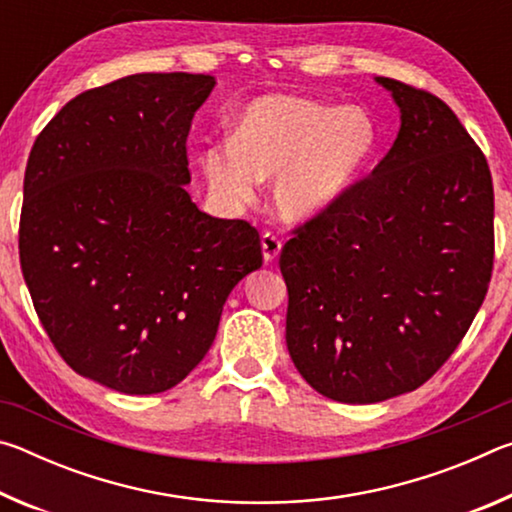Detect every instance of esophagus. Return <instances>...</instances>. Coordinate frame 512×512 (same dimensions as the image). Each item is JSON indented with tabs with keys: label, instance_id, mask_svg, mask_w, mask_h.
<instances>
[{
	"label": "esophagus",
	"instance_id": "1",
	"mask_svg": "<svg viewBox=\"0 0 512 512\" xmlns=\"http://www.w3.org/2000/svg\"><path fill=\"white\" fill-rule=\"evenodd\" d=\"M280 250H282V241L277 239L273 232H266L262 237V253L266 262H273V259L280 255Z\"/></svg>",
	"mask_w": 512,
	"mask_h": 512
}]
</instances>
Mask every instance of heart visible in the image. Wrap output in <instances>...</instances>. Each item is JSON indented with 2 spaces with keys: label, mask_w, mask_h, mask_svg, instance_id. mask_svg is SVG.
Listing matches in <instances>:
<instances>
[{
  "label": "heart",
  "mask_w": 512,
  "mask_h": 512,
  "mask_svg": "<svg viewBox=\"0 0 512 512\" xmlns=\"http://www.w3.org/2000/svg\"><path fill=\"white\" fill-rule=\"evenodd\" d=\"M375 119L361 106H329L296 94H266L241 112L232 142L203 155L223 201L248 205L262 180H275L287 221H309L339 201L377 151Z\"/></svg>",
  "instance_id": "heart-1"
}]
</instances>
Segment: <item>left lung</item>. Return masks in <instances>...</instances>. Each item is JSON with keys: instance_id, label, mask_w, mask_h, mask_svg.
<instances>
[{"instance_id": "1", "label": "left lung", "mask_w": 512, "mask_h": 512, "mask_svg": "<svg viewBox=\"0 0 512 512\" xmlns=\"http://www.w3.org/2000/svg\"><path fill=\"white\" fill-rule=\"evenodd\" d=\"M400 133L370 176L282 248L287 348L329 400L411 393L452 357L483 305L495 259L485 155L433 94L377 76Z\"/></svg>"}]
</instances>
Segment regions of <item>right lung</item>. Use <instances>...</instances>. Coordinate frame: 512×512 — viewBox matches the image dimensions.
Wrapping results in <instances>:
<instances>
[{"label": "right lung", "instance_id": "obj_1", "mask_svg": "<svg viewBox=\"0 0 512 512\" xmlns=\"http://www.w3.org/2000/svg\"><path fill=\"white\" fill-rule=\"evenodd\" d=\"M210 74H133L74 97L33 144L20 264L33 307L79 375L126 395L180 384L230 291L262 266L253 225L187 194V135Z\"/></svg>", "mask_w": 512, "mask_h": 512}]
</instances>
